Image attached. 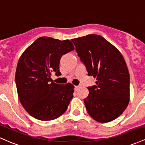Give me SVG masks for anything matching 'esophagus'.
I'll list each match as a JSON object with an SVG mask.
<instances>
[{
  "label": "esophagus",
  "mask_w": 145,
  "mask_h": 145,
  "mask_svg": "<svg viewBox=\"0 0 145 145\" xmlns=\"http://www.w3.org/2000/svg\"><path fill=\"white\" fill-rule=\"evenodd\" d=\"M81 87V85H79V86H75V90H79V88H80Z\"/></svg>",
  "instance_id": "1"
}]
</instances>
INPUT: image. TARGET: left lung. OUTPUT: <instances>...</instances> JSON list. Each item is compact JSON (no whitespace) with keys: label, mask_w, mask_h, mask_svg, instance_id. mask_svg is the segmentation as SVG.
Wrapping results in <instances>:
<instances>
[{"label":"left lung","mask_w":145,"mask_h":145,"mask_svg":"<svg viewBox=\"0 0 145 145\" xmlns=\"http://www.w3.org/2000/svg\"><path fill=\"white\" fill-rule=\"evenodd\" d=\"M78 56L97 85L88 87L84 99L89 115L99 123L114 121L129 102V73L121 52L96 34L72 39Z\"/></svg>","instance_id":"obj_1"}]
</instances>
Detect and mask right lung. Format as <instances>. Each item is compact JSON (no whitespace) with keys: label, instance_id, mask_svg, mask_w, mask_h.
Listing matches in <instances>:
<instances>
[{"label":"right lung","instance_id":"add662e5","mask_svg":"<svg viewBox=\"0 0 145 145\" xmlns=\"http://www.w3.org/2000/svg\"><path fill=\"white\" fill-rule=\"evenodd\" d=\"M68 40L50 37L37 39L23 52L18 62L16 84L21 104L29 114L40 121L57 118L67 110L74 86L53 82L51 74L59 75L61 56L73 51Z\"/></svg>","mask_w":145,"mask_h":145}]
</instances>
